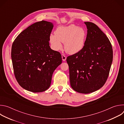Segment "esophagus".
<instances>
[{"label": "esophagus", "mask_w": 124, "mask_h": 124, "mask_svg": "<svg viewBox=\"0 0 124 124\" xmlns=\"http://www.w3.org/2000/svg\"><path fill=\"white\" fill-rule=\"evenodd\" d=\"M62 58L63 61H65L66 60L67 57L64 54H62Z\"/></svg>", "instance_id": "esophagus-1"}]
</instances>
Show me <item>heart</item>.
Segmentation results:
<instances>
[{"label":"heart","instance_id":"heart-1","mask_svg":"<svg viewBox=\"0 0 124 124\" xmlns=\"http://www.w3.org/2000/svg\"><path fill=\"white\" fill-rule=\"evenodd\" d=\"M86 37L85 30L74 24L61 26L56 28L55 34L50 35L49 41L52 48L59 50L64 43L65 51L70 54L80 51L83 47Z\"/></svg>","mask_w":124,"mask_h":124}]
</instances>
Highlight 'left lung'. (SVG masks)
<instances>
[{
    "label": "left lung",
    "mask_w": 124,
    "mask_h": 124,
    "mask_svg": "<svg viewBox=\"0 0 124 124\" xmlns=\"http://www.w3.org/2000/svg\"><path fill=\"white\" fill-rule=\"evenodd\" d=\"M87 34L83 48L67 57L70 84L77 92L88 94L102 87L108 78L113 60L111 43L95 23L84 22Z\"/></svg>",
    "instance_id": "obj_1"
}]
</instances>
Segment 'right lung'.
I'll use <instances>...</instances> for the list:
<instances>
[{
	"instance_id": "right-lung-1",
	"label": "right lung",
	"mask_w": 124,
	"mask_h": 124,
	"mask_svg": "<svg viewBox=\"0 0 124 124\" xmlns=\"http://www.w3.org/2000/svg\"><path fill=\"white\" fill-rule=\"evenodd\" d=\"M54 27L51 23L42 21L23 31L14 40L11 50L14 73L24 89L37 93L49 87L52 74L61 64L60 53L49 46Z\"/></svg>"
}]
</instances>
